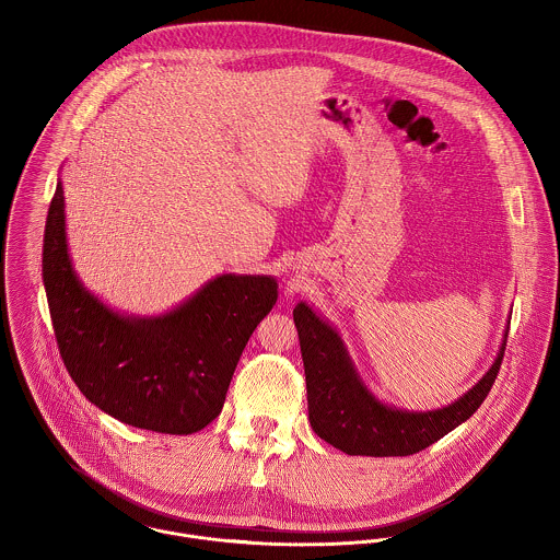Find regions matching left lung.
I'll return each mask as SVG.
<instances>
[{"label":"left lung","mask_w":560,"mask_h":560,"mask_svg":"<svg viewBox=\"0 0 560 560\" xmlns=\"http://www.w3.org/2000/svg\"><path fill=\"white\" fill-rule=\"evenodd\" d=\"M293 320L306 371L311 427L334 448L366 457L413 455L466 422L495 382L509 334L504 329L493 364L466 395L440 409L413 411L388 405L366 388L336 327L306 302L295 306Z\"/></svg>","instance_id":"8db88e82"}]
</instances>
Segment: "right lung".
Segmentation results:
<instances>
[{
  "mask_svg": "<svg viewBox=\"0 0 560 560\" xmlns=\"http://www.w3.org/2000/svg\"><path fill=\"white\" fill-rule=\"evenodd\" d=\"M43 282L60 355L83 397L116 420L189 435L224 407L241 353L278 300L273 276L222 273L158 317L112 311L73 269L58 178Z\"/></svg>",
  "mask_w": 560,
  "mask_h": 560,
  "instance_id": "right-lung-1",
  "label": "right lung"
}]
</instances>
